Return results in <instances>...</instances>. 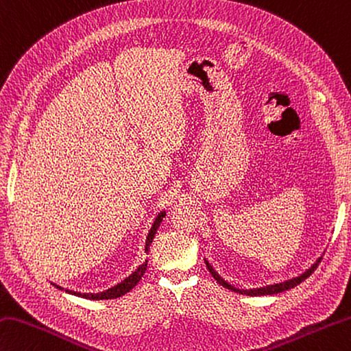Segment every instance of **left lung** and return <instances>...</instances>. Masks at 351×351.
<instances>
[{"mask_svg":"<svg viewBox=\"0 0 351 351\" xmlns=\"http://www.w3.org/2000/svg\"><path fill=\"white\" fill-rule=\"evenodd\" d=\"M319 262H321V258L311 267V269H307L304 274H301V276L297 277V278L287 280V281H283V283H278V285H272V286H266V287H258V289H251V291L236 289L234 286L228 285L223 278L219 277V274H216V271L213 269V267L210 266V263L207 262V260H205V265H207V267H208V271H210V274L213 276V278H215L221 286L226 287V289H230V291H232V292H237V293H242V295H251V297H260V295H274V293H280V292H285V291H287V289H292V287H295V286H298V285L301 283V281H304L307 277L312 276V272H313L315 269H317Z\"/></svg>","mask_w":351,"mask_h":351,"instance_id":"left-lung-1","label":"left lung"}]
</instances>
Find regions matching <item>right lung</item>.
Here are the masks:
<instances>
[{
  "label": "right lung",
  "mask_w": 351,
  "mask_h": 351,
  "mask_svg": "<svg viewBox=\"0 0 351 351\" xmlns=\"http://www.w3.org/2000/svg\"><path fill=\"white\" fill-rule=\"evenodd\" d=\"M164 216H166V215H164V213H161V215L155 219V222L152 225V228H150L147 240H146V251H149V246H150V243H152L155 232L158 230V226H160V222L162 221ZM146 269H147V262L143 263L138 267V269H136L132 274V276L128 277L125 281H121L120 285H117V286L111 287V289H108L106 292H100V293H80V292H73V291H66V292L68 293H73V295H77V297H82V298H89V300H112V298H119V297H121V295H125L129 291L134 289V287L136 286V283H138V281L141 280V277L144 276V272H146ZM54 286H56V285H54ZM56 287H59V286H56ZM59 289H60V287H59Z\"/></svg>",
  "instance_id": "1"
}]
</instances>
